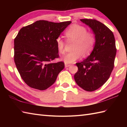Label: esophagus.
Returning <instances> with one entry per match:
<instances>
[{
  "label": "esophagus",
  "mask_w": 127,
  "mask_h": 127,
  "mask_svg": "<svg viewBox=\"0 0 127 127\" xmlns=\"http://www.w3.org/2000/svg\"><path fill=\"white\" fill-rule=\"evenodd\" d=\"M69 66H70V64L65 63V68H67V67H69Z\"/></svg>",
  "instance_id": "esophagus-1"
}]
</instances>
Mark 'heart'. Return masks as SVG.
<instances>
[{
	"mask_svg": "<svg viewBox=\"0 0 127 127\" xmlns=\"http://www.w3.org/2000/svg\"><path fill=\"white\" fill-rule=\"evenodd\" d=\"M65 36L68 41H74L72 52L64 55L62 59L66 64L73 63L83 57L92 52L95 43V35L91 31H87L85 27L74 24L69 27L65 32ZM57 47L58 52H64L65 42L60 37L56 39Z\"/></svg>",
	"mask_w": 127,
	"mask_h": 127,
	"instance_id": "1",
	"label": "heart"
}]
</instances>
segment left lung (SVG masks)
Wrapping results in <instances>:
<instances>
[{
    "instance_id": "obj_1",
    "label": "left lung",
    "mask_w": 127,
    "mask_h": 127,
    "mask_svg": "<svg viewBox=\"0 0 127 127\" xmlns=\"http://www.w3.org/2000/svg\"><path fill=\"white\" fill-rule=\"evenodd\" d=\"M93 31L95 44L90 56L76 63L78 70L74 75L75 82L88 92L96 90L106 82L114 67L116 47L112 32L95 19H81Z\"/></svg>"
}]
</instances>
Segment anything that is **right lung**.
Returning a JSON list of instances; mask_svg holds the SVG:
<instances>
[{
    "label": "right lung",
    "instance_id": "1",
    "mask_svg": "<svg viewBox=\"0 0 127 127\" xmlns=\"http://www.w3.org/2000/svg\"><path fill=\"white\" fill-rule=\"evenodd\" d=\"M71 22L39 20L19 31L14 39V61L21 78L30 87L46 90L64 69L63 62L52 61L59 57L56 39Z\"/></svg>",
    "mask_w": 127,
    "mask_h": 127
}]
</instances>
